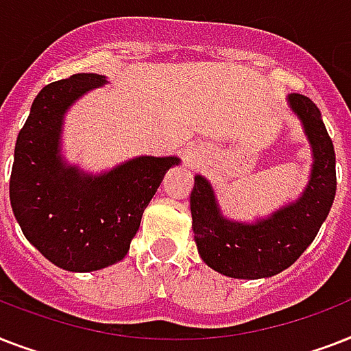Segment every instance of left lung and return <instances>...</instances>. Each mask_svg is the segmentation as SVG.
<instances>
[{"label": "left lung", "mask_w": 351, "mask_h": 351, "mask_svg": "<svg viewBox=\"0 0 351 351\" xmlns=\"http://www.w3.org/2000/svg\"><path fill=\"white\" fill-rule=\"evenodd\" d=\"M311 147V175L295 202L256 222L226 219L202 175L191 191L193 233L198 253L211 269L231 278H266L284 271L313 242L332 209L337 178L332 138L317 106L302 95L288 96Z\"/></svg>", "instance_id": "1"}]
</instances>
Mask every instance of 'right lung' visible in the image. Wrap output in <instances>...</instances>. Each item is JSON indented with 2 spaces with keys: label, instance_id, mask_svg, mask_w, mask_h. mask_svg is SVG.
<instances>
[{
  "label": "right lung",
  "instance_id": "right-lung-1",
  "mask_svg": "<svg viewBox=\"0 0 351 351\" xmlns=\"http://www.w3.org/2000/svg\"><path fill=\"white\" fill-rule=\"evenodd\" d=\"M82 73L45 85L14 147L10 206L30 244L67 271H96L120 262L143 209L178 156H136L101 175H87L62 158L65 112L85 93L106 85Z\"/></svg>",
  "mask_w": 351,
  "mask_h": 351
}]
</instances>
